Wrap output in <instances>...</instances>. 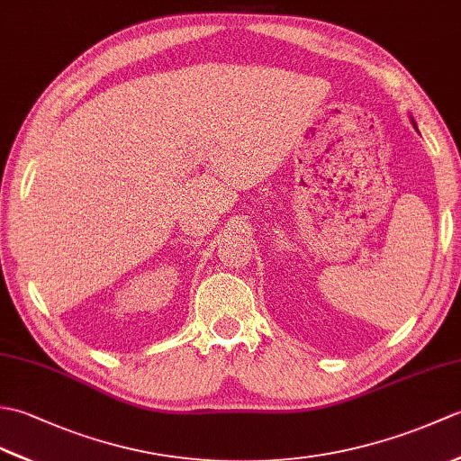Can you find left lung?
<instances>
[{
    "label": "left lung",
    "mask_w": 461,
    "mask_h": 461,
    "mask_svg": "<svg viewBox=\"0 0 461 461\" xmlns=\"http://www.w3.org/2000/svg\"><path fill=\"white\" fill-rule=\"evenodd\" d=\"M412 124H414V129H416V131H418V126H416V122H414V119H412Z\"/></svg>",
    "instance_id": "obj_1"
}]
</instances>
